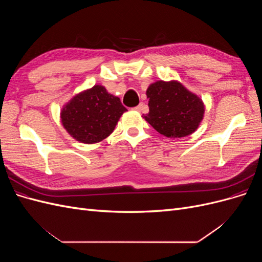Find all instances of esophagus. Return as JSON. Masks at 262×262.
Segmentation results:
<instances>
[{
  "instance_id": "34e87169",
  "label": "esophagus",
  "mask_w": 262,
  "mask_h": 262,
  "mask_svg": "<svg viewBox=\"0 0 262 262\" xmlns=\"http://www.w3.org/2000/svg\"><path fill=\"white\" fill-rule=\"evenodd\" d=\"M142 107H143V105H142V104H140L139 106H137L136 108H134V109H136L137 110V112H141V110H142Z\"/></svg>"
}]
</instances>
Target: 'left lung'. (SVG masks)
Returning a JSON list of instances; mask_svg holds the SVG:
<instances>
[{
  "label": "left lung",
  "mask_w": 262,
  "mask_h": 262,
  "mask_svg": "<svg viewBox=\"0 0 262 262\" xmlns=\"http://www.w3.org/2000/svg\"><path fill=\"white\" fill-rule=\"evenodd\" d=\"M146 96L149 112L143 118L164 137H187L193 133L202 121V99L177 81H157L150 84Z\"/></svg>",
  "instance_id": "8db88e82"
}]
</instances>
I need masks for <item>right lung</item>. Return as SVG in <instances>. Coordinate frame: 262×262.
<instances>
[{"label": "right lung", "mask_w": 262, "mask_h": 262, "mask_svg": "<svg viewBox=\"0 0 262 262\" xmlns=\"http://www.w3.org/2000/svg\"><path fill=\"white\" fill-rule=\"evenodd\" d=\"M124 112L126 108L120 98L109 94L104 86L95 85L77 94L62 108L61 121L76 141L93 144L113 133Z\"/></svg>", "instance_id": "obj_1"}]
</instances>
